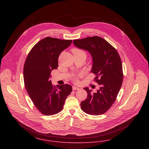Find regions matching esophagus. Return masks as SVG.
Listing matches in <instances>:
<instances>
[{"instance_id":"1","label":"esophagus","mask_w":149,"mask_h":149,"mask_svg":"<svg viewBox=\"0 0 149 149\" xmlns=\"http://www.w3.org/2000/svg\"><path fill=\"white\" fill-rule=\"evenodd\" d=\"M72 89L73 90H79V88L77 87H76V86H73Z\"/></svg>"}]
</instances>
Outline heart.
<instances>
[{
  "instance_id": "1",
  "label": "heart",
  "mask_w": 149,
  "mask_h": 149,
  "mask_svg": "<svg viewBox=\"0 0 149 149\" xmlns=\"http://www.w3.org/2000/svg\"><path fill=\"white\" fill-rule=\"evenodd\" d=\"M72 52H73L74 55H77V54H85V55H86L85 52L83 50H80L79 49H73L72 50ZM73 79H74V81L75 82L77 81V79L76 77H74Z\"/></svg>"
}]
</instances>
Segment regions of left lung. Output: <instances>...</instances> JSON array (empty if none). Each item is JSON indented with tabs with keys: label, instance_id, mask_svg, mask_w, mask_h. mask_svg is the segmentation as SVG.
Returning <instances> with one entry per match:
<instances>
[{
	"label": "left lung",
	"instance_id": "1",
	"mask_svg": "<svg viewBox=\"0 0 149 149\" xmlns=\"http://www.w3.org/2000/svg\"><path fill=\"white\" fill-rule=\"evenodd\" d=\"M78 48L89 51L93 61L91 73L95 74V81L99 90L93 93L85 88L87 98L81 103V109L91 115L104 113L113 104L122 85L123 72L120 57L116 50L103 38L93 36L74 40Z\"/></svg>",
	"mask_w": 149,
	"mask_h": 149
}]
</instances>
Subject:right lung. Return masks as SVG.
<instances>
[{
    "instance_id": "1",
    "label": "right lung",
    "mask_w": 149,
    "mask_h": 149,
    "mask_svg": "<svg viewBox=\"0 0 149 149\" xmlns=\"http://www.w3.org/2000/svg\"><path fill=\"white\" fill-rule=\"evenodd\" d=\"M72 42L46 37L33 46L25 60L23 72L25 87L36 107L45 115L60 112L72 90L70 85L56 86L50 80L52 70L58 68L60 53Z\"/></svg>"
}]
</instances>
